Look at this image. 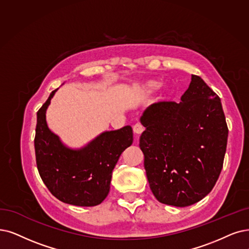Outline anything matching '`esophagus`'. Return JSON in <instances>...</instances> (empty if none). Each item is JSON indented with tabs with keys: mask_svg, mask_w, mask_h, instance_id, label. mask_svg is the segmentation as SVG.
<instances>
[{
	"mask_svg": "<svg viewBox=\"0 0 249 249\" xmlns=\"http://www.w3.org/2000/svg\"><path fill=\"white\" fill-rule=\"evenodd\" d=\"M133 131H134V133H135L137 136H140V135L143 133L144 128H143V126H142L141 124L137 123V124L133 126Z\"/></svg>",
	"mask_w": 249,
	"mask_h": 249,
	"instance_id": "obj_1",
	"label": "esophagus"
}]
</instances>
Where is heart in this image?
I'll return each mask as SVG.
<instances>
[{
    "instance_id": "b5f03b06",
    "label": "heart",
    "mask_w": 249,
    "mask_h": 249,
    "mask_svg": "<svg viewBox=\"0 0 249 249\" xmlns=\"http://www.w3.org/2000/svg\"><path fill=\"white\" fill-rule=\"evenodd\" d=\"M158 86L159 85H158L157 82L149 81V82H146L145 84L142 85V89H143V91L146 92V93H152L154 90H156Z\"/></svg>"
}]
</instances>
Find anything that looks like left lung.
<instances>
[{
    "mask_svg": "<svg viewBox=\"0 0 249 249\" xmlns=\"http://www.w3.org/2000/svg\"><path fill=\"white\" fill-rule=\"evenodd\" d=\"M144 167L156 199L185 207L210 193L221 174L228 126L221 99L192 74L181 102H158L141 116Z\"/></svg>",
    "mask_w": 249,
    "mask_h": 249,
    "instance_id": "8db88e82",
    "label": "left lung"
}]
</instances>
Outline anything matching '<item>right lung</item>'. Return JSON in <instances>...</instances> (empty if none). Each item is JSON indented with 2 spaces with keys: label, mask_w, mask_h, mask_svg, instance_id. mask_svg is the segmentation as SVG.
I'll return each mask as SVG.
<instances>
[{
  "label": "right lung",
  "mask_w": 249,
  "mask_h": 249,
  "mask_svg": "<svg viewBox=\"0 0 249 249\" xmlns=\"http://www.w3.org/2000/svg\"><path fill=\"white\" fill-rule=\"evenodd\" d=\"M56 91L36 112L35 151L38 174L60 201L76 206L98 205L109 193L119 156L133 143V130L126 125L102 133L81 149L68 148L46 122V110Z\"/></svg>",
  "instance_id": "1"
}]
</instances>
